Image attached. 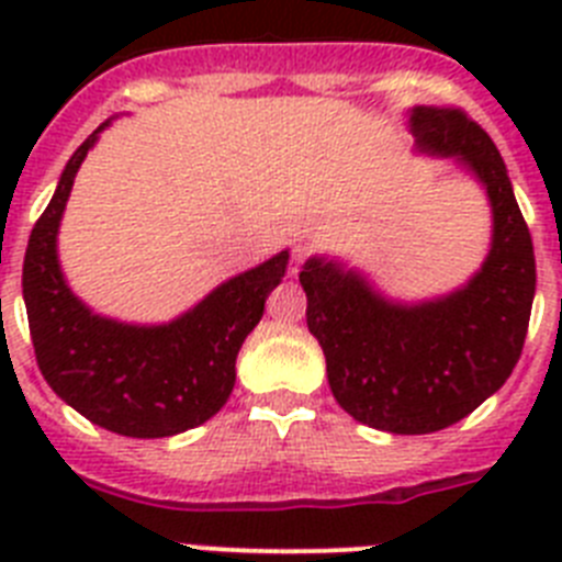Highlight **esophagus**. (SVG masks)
Instances as JSON below:
<instances>
[{"mask_svg": "<svg viewBox=\"0 0 562 562\" xmlns=\"http://www.w3.org/2000/svg\"><path fill=\"white\" fill-rule=\"evenodd\" d=\"M306 258H310V247H306V245H297L295 250H292V265H290V276H297V272H301V265H304Z\"/></svg>", "mask_w": 562, "mask_h": 562, "instance_id": "obj_1", "label": "esophagus"}]
</instances>
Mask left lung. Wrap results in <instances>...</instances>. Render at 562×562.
Listing matches in <instances>:
<instances>
[{
    "mask_svg": "<svg viewBox=\"0 0 562 562\" xmlns=\"http://www.w3.org/2000/svg\"><path fill=\"white\" fill-rule=\"evenodd\" d=\"M416 151L456 160L493 207L484 265L464 286L428 301H391L337 258L301 270L306 326L326 355L337 405L357 422L416 436L450 428L509 380L535 297V250L490 134L461 109L414 106Z\"/></svg>",
    "mask_w": 562,
    "mask_h": 562,
    "instance_id": "8db88e82",
    "label": "left lung"
}]
</instances>
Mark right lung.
Wrapping results in <instances>:
<instances>
[{
	"label": "right lung",
	"mask_w": 562,
	"mask_h": 562,
	"mask_svg": "<svg viewBox=\"0 0 562 562\" xmlns=\"http://www.w3.org/2000/svg\"><path fill=\"white\" fill-rule=\"evenodd\" d=\"M98 126L64 166L56 193L24 252L22 292L36 362L49 389L92 425L132 439H162L220 414L236 385V357L286 272L290 250L227 278L168 324H123L95 315L58 265L64 207Z\"/></svg>",
	"instance_id": "obj_1"
}]
</instances>
